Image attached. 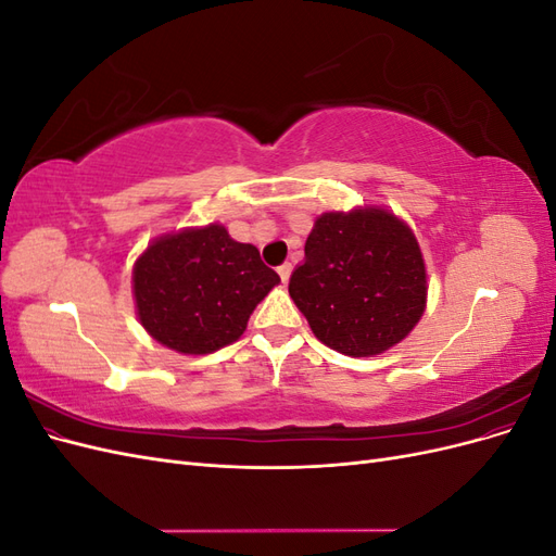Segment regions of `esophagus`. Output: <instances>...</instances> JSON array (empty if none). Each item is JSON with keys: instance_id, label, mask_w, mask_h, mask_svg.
Masks as SVG:
<instances>
[{"instance_id": "1", "label": "esophagus", "mask_w": 556, "mask_h": 556, "mask_svg": "<svg viewBox=\"0 0 556 556\" xmlns=\"http://www.w3.org/2000/svg\"><path fill=\"white\" fill-rule=\"evenodd\" d=\"M278 276H280V280H282V282H288V280H290V276H292V264H290V262H285L282 266H278Z\"/></svg>"}]
</instances>
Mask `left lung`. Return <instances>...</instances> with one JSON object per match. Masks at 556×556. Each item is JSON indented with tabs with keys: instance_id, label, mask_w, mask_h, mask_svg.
<instances>
[{
	"instance_id": "8db88e82",
	"label": "left lung",
	"mask_w": 556,
	"mask_h": 556,
	"mask_svg": "<svg viewBox=\"0 0 556 556\" xmlns=\"http://www.w3.org/2000/svg\"><path fill=\"white\" fill-rule=\"evenodd\" d=\"M290 278L313 333L348 357H371L406 339L427 304L415 233L384 208L325 213Z\"/></svg>"
}]
</instances>
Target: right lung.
<instances>
[{
	"instance_id": "add662e5",
	"label": "right lung",
	"mask_w": 556,
	"mask_h": 556,
	"mask_svg": "<svg viewBox=\"0 0 556 556\" xmlns=\"http://www.w3.org/2000/svg\"><path fill=\"white\" fill-rule=\"evenodd\" d=\"M280 278L260 250L220 225L157 239L134 264L141 325L182 355H208L245 331L248 317Z\"/></svg>"
}]
</instances>
